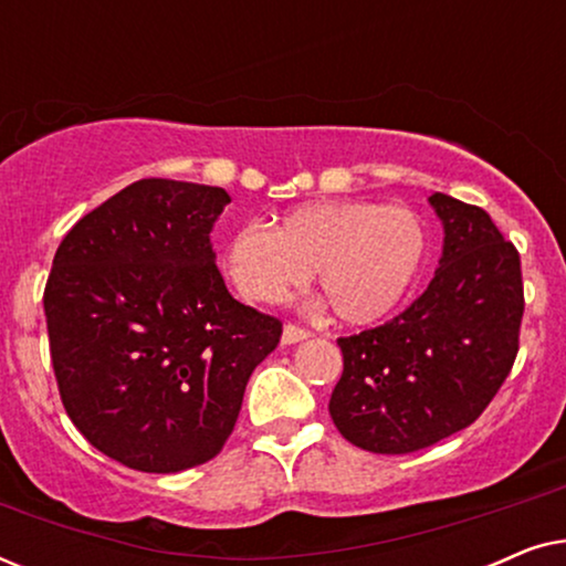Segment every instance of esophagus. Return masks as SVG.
<instances>
[{
	"mask_svg": "<svg viewBox=\"0 0 566 566\" xmlns=\"http://www.w3.org/2000/svg\"><path fill=\"white\" fill-rule=\"evenodd\" d=\"M306 337H312V332L308 329H304V327H298V324H285L283 327V343L285 345H296V343H301V339H306Z\"/></svg>",
	"mask_w": 566,
	"mask_h": 566,
	"instance_id": "obj_1",
	"label": "esophagus"
}]
</instances>
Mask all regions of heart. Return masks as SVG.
<instances>
[{"label":"heart","instance_id":"1","mask_svg":"<svg viewBox=\"0 0 566 566\" xmlns=\"http://www.w3.org/2000/svg\"><path fill=\"white\" fill-rule=\"evenodd\" d=\"M424 254L428 234L409 208L316 200L291 208L270 231H234L223 247V265L258 304H283L316 270L322 296L339 319L374 324L412 291Z\"/></svg>","mask_w":566,"mask_h":566}]
</instances>
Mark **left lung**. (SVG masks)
Returning <instances> with one entry per match:
<instances>
[{"instance_id":"1","label":"left lung","mask_w":566,"mask_h":566,"mask_svg":"<svg viewBox=\"0 0 566 566\" xmlns=\"http://www.w3.org/2000/svg\"><path fill=\"white\" fill-rule=\"evenodd\" d=\"M428 200L443 223L428 291L381 327L337 339L345 368L329 415L370 453H412L469 428L517 355L521 254L479 206Z\"/></svg>"}]
</instances>
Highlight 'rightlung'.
<instances>
[{"label":"right lung","mask_w":566,"mask_h":566,"mask_svg":"<svg viewBox=\"0 0 566 566\" xmlns=\"http://www.w3.org/2000/svg\"><path fill=\"white\" fill-rule=\"evenodd\" d=\"M227 203L211 185L138 180L82 216L53 258L43 308L61 401L128 469L211 461L281 343L283 324L239 304L216 268Z\"/></svg>","instance_id":"1"}]
</instances>
